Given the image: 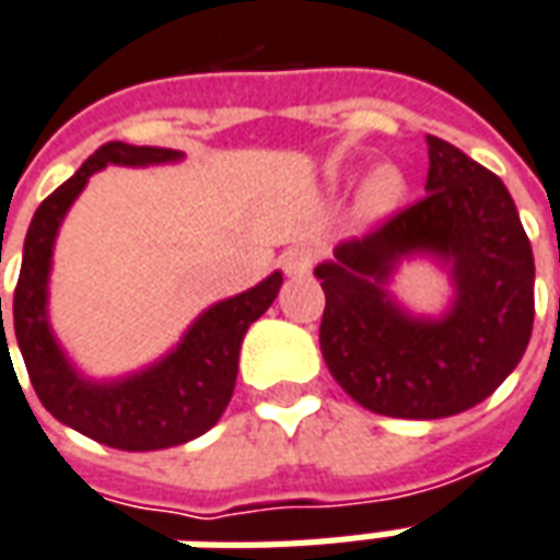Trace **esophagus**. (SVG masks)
<instances>
[{"label":"esophagus","mask_w":560,"mask_h":560,"mask_svg":"<svg viewBox=\"0 0 560 560\" xmlns=\"http://www.w3.org/2000/svg\"><path fill=\"white\" fill-rule=\"evenodd\" d=\"M281 269H284L291 279H305V276L314 269V252L305 246L291 248V252L281 258Z\"/></svg>","instance_id":"1"}]
</instances>
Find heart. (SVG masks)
<instances>
[{
  "mask_svg": "<svg viewBox=\"0 0 560 560\" xmlns=\"http://www.w3.org/2000/svg\"><path fill=\"white\" fill-rule=\"evenodd\" d=\"M404 175L397 172L395 165H383V168H376L374 175L368 177V184H364V207L368 210H376V213H383V210H392V207L400 201L404 196Z\"/></svg>",
  "mask_w": 560,
  "mask_h": 560,
  "instance_id": "heart-1",
  "label": "heart"
}]
</instances>
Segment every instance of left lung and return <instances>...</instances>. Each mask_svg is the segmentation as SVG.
<instances>
[{
  "label": "left lung",
  "mask_w": 560,
  "mask_h": 560,
  "mask_svg": "<svg viewBox=\"0 0 560 560\" xmlns=\"http://www.w3.org/2000/svg\"><path fill=\"white\" fill-rule=\"evenodd\" d=\"M428 144V196L314 269L323 359L355 404L388 418L478 407L532 338L534 255L508 186L445 139ZM416 250L452 264L458 300L442 322H416L384 293L396 260Z\"/></svg>",
  "instance_id": "8db88e82"
}]
</instances>
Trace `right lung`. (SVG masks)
<instances>
[{
	"label": "right lung",
	"instance_id": "obj_1",
	"mask_svg": "<svg viewBox=\"0 0 560 560\" xmlns=\"http://www.w3.org/2000/svg\"><path fill=\"white\" fill-rule=\"evenodd\" d=\"M172 160H180V153L168 148L101 144L77 175L40 201L23 246V267L14 288V335L32 388L61 424L109 448H172L213 428L234 395L243 335L272 305L281 288V272H272L258 288L207 308L184 335L175 353L121 383H89L70 368L47 326L49 258L61 219L82 192L85 180L103 165H151ZM0 326L5 353L2 296ZM5 355L11 359V353Z\"/></svg>",
	"mask_w": 560,
	"mask_h": 560
}]
</instances>
